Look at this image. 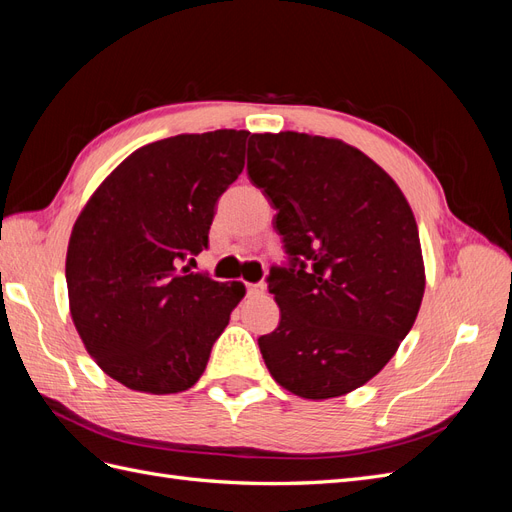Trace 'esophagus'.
<instances>
[{
	"label": "esophagus",
	"mask_w": 512,
	"mask_h": 512,
	"mask_svg": "<svg viewBox=\"0 0 512 512\" xmlns=\"http://www.w3.org/2000/svg\"><path fill=\"white\" fill-rule=\"evenodd\" d=\"M247 294H262L265 292V284H245Z\"/></svg>",
	"instance_id": "1"
}]
</instances>
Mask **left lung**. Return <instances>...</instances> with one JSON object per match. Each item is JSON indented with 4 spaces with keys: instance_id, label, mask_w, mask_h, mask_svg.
I'll list each match as a JSON object with an SVG mask.
<instances>
[{
    "instance_id": "8db88e82",
    "label": "left lung",
    "mask_w": 512,
    "mask_h": 512,
    "mask_svg": "<svg viewBox=\"0 0 512 512\" xmlns=\"http://www.w3.org/2000/svg\"><path fill=\"white\" fill-rule=\"evenodd\" d=\"M247 175L277 209L280 324L258 337L275 382L305 399L359 389L393 359L425 292L414 213L363 151L299 132L252 134Z\"/></svg>"
}]
</instances>
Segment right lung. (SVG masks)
<instances>
[{"instance_id": "add662e5", "label": "right lung", "mask_w": 512, "mask_h": 512, "mask_svg": "<svg viewBox=\"0 0 512 512\" xmlns=\"http://www.w3.org/2000/svg\"><path fill=\"white\" fill-rule=\"evenodd\" d=\"M247 138V130H215L136 149L74 222L66 256L74 327L104 374L132 391L194 386L243 299L241 282H215L179 262L207 250Z\"/></svg>"}]
</instances>
